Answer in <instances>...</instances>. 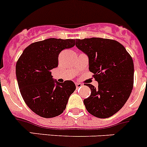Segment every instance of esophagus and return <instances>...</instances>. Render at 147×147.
<instances>
[{
  "label": "esophagus",
  "mask_w": 147,
  "mask_h": 147,
  "mask_svg": "<svg viewBox=\"0 0 147 147\" xmlns=\"http://www.w3.org/2000/svg\"><path fill=\"white\" fill-rule=\"evenodd\" d=\"M76 88H80V87H82V84H81V83H76Z\"/></svg>",
  "instance_id": "esophagus-1"
}]
</instances>
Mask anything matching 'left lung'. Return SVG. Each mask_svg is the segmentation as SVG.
<instances>
[{
  "label": "left lung",
  "instance_id": "obj_1",
  "mask_svg": "<svg viewBox=\"0 0 147 147\" xmlns=\"http://www.w3.org/2000/svg\"><path fill=\"white\" fill-rule=\"evenodd\" d=\"M76 46L88 56L89 71L98 82V88L86 84L91 94L84 100L85 107L97 118H109L123 107L132 92V58L121 43L110 39H77Z\"/></svg>",
  "mask_w": 147,
  "mask_h": 147
}]
</instances>
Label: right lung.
<instances>
[{
  "label": "right lung",
  "instance_id": "1",
  "mask_svg": "<svg viewBox=\"0 0 147 147\" xmlns=\"http://www.w3.org/2000/svg\"><path fill=\"white\" fill-rule=\"evenodd\" d=\"M74 45L73 39L36 42L25 48L16 63V79L22 97L40 116L48 118L61 115L76 89L72 81L60 83L51 75V70L58 67L60 53Z\"/></svg>",
  "mask_w": 147,
  "mask_h": 147
}]
</instances>
